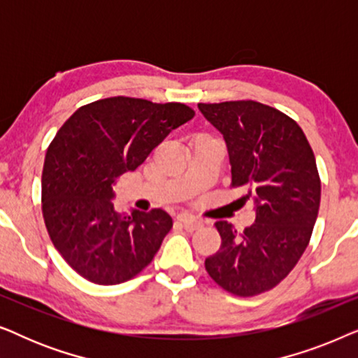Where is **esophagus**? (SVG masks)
I'll return each instance as SVG.
<instances>
[{
	"mask_svg": "<svg viewBox=\"0 0 358 358\" xmlns=\"http://www.w3.org/2000/svg\"><path fill=\"white\" fill-rule=\"evenodd\" d=\"M180 224H182V228L185 231H195V229L202 228V222H199V220L195 218H180Z\"/></svg>",
	"mask_w": 358,
	"mask_h": 358,
	"instance_id": "1",
	"label": "esophagus"
}]
</instances>
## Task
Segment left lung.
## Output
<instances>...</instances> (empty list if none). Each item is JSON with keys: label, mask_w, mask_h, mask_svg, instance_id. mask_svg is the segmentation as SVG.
<instances>
[{"label": "left lung", "mask_w": 358, "mask_h": 358, "mask_svg": "<svg viewBox=\"0 0 358 358\" xmlns=\"http://www.w3.org/2000/svg\"><path fill=\"white\" fill-rule=\"evenodd\" d=\"M199 109L227 141L231 187L256 203V222L238 231L217 222L222 246L205 259L208 275L236 296L272 290L305 252L321 202L315 153L292 117L256 101H227Z\"/></svg>", "instance_id": "1"}]
</instances>
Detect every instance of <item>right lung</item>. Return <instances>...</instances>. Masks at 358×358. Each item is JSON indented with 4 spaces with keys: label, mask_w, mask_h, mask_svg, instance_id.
Returning a JSON list of instances; mask_svg holds the SVG:
<instances>
[{
    "label": "right lung",
    "mask_w": 358,
    "mask_h": 358,
    "mask_svg": "<svg viewBox=\"0 0 358 358\" xmlns=\"http://www.w3.org/2000/svg\"><path fill=\"white\" fill-rule=\"evenodd\" d=\"M194 115L180 102L115 96L81 106L57 131L42 171L43 222L83 278L117 285L153 261L173 220L159 208L122 217L110 202L112 185Z\"/></svg>",
    "instance_id": "add662e5"
}]
</instances>
